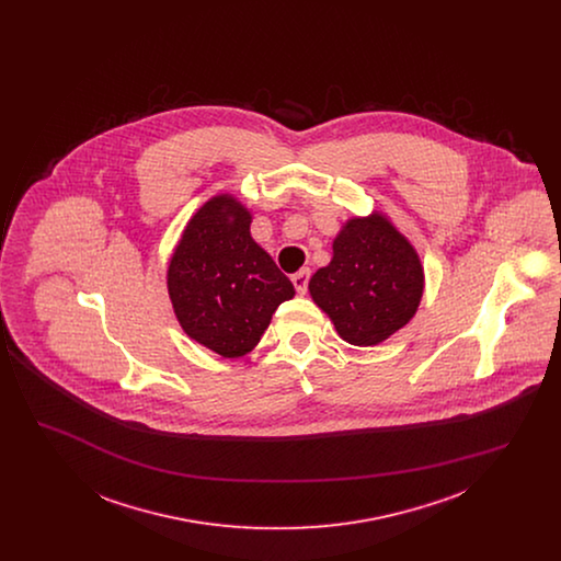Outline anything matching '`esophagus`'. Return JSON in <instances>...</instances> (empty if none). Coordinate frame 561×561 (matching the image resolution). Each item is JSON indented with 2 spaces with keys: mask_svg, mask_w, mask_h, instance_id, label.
<instances>
[{
  "mask_svg": "<svg viewBox=\"0 0 561 561\" xmlns=\"http://www.w3.org/2000/svg\"><path fill=\"white\" fill-rule=\"evenodd\" d=\"M309 275H311V271H309V268H300V271H298V273H294L293 284H294V288H296V293H298V294L307 293V284H309Z\"/></svg>",
  "mask_w": 561,
  "mask_h": 561,
  "instance_id": "34e87169",
  "label": "esophagus"
}]
</instances>
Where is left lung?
I'll return each mask as SVG.
<instances>
[{
    "label": "left lung",
    "mask_w": 561,
    "mask_h": 561,
    "mask_svg": "<svg viewBox=\"0 0 561 561\" xmlns=\"http://www.w3.org/2000/svg\"><path fill=\"white\" fill-rule=\"evenodd\" d=\"M423 293L416 248L378 210L345 220L332 241V261L309 279L313 302L355 347H374L401 330Z\"/></svg>",
    "instance_id": "1"
}]
</instances>
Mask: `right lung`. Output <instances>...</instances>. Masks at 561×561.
Returning a JSON list of instances; mask_svg holds the SVG:
<instances>
[{
  "label": "right lung",
  "instance_id": "right-lung-1",
  "mask_svg": "<svg viewBox=\"0 0 561 561\" xmlns=\"http://www.w3.org/2000/svg\"><path fill=\"white\" fill-rule=\"evenodd\" d=\"M252 214L231 193L210 197L188 218L168 263L174 316L191 341L225 359L259 345L293 282L250 236Z\"/></svg>",
  "mask_w": 561,
  "mask_h": 561
}]
</instances>
